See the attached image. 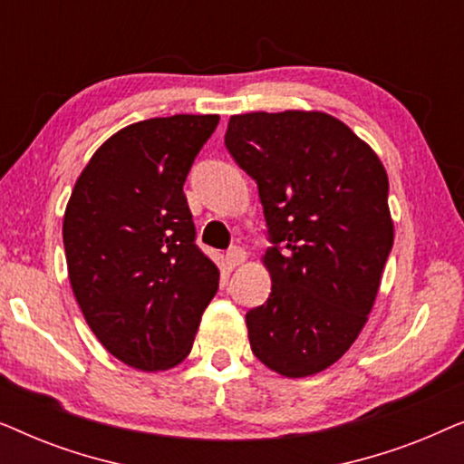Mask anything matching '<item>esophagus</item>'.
I'll use <instances>...</instances> for the list:
<instances>
[{
    "label": "esophagus",
    "instance_id": "esophagus-1",
    "mask_svg": "<svg viewBox=\"0 0 464 464\" xmlns=\"http://www.w3.org/2000/svg\"><path fill=\"white\" fill-rule=\"evenodd\" d=\"M246 259V253L245 249H240V246H234V249H230L226 253V262L230 268H237V266H243Z\"/></svg>",
    "mask_w": 464,
    "mask_h": 464
}]
</instances>
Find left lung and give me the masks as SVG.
Segmentation results:
<instances>
[{"mask_svg": "<svg viewBox=\"0 0 464 464\" xmlns=\"http://www.w3.org/2000/svg\"><path fill=\"white\" fill-rule=\"evenodd\" d=\"M226 148L257 181L268 302L246 313L256 357L285 378L334 365L365 327L395 226L376 151L325 111L232 116Z\"/></svg>", "mask_w": 464, "mask_h": 464, "instance_id": "8db88e82", "label": "left lung"}]
</instances>
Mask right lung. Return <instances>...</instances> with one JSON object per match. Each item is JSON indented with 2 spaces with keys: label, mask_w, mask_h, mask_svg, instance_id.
<instances>
[{
  "label": "right lung",
  "mask_w": 464,
  "mask_h": 464,
  "mask_svg": "<svg viewBox=\"0 0 464 464\" xmlns=\"http://www.w3.org/2000/svg\"><path fill=\"white\" fill-rule=\"evenodd\" d=\"M219 116L124 126L94 151L63 218L69 283L97 340L122 363L164 372L192 351L219 270L194 243L183 183Z\"/></svg>",
  "instance_id": "add662e5"
}]
</instances>
